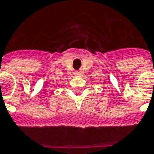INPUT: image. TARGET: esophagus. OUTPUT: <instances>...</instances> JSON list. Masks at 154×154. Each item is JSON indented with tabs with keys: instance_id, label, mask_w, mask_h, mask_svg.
<instances>
[{
	"instance_id": "1",
	"label": "esophagus",
	"mask_w": 154,
	"mask_h": 154,
	"mask_svg": "<svg viewBox=\"0 0 154 154\" xmlns=\"http://www.w3.org/2000/svg\"><path fill=\"white\" fill-rule=\"evenodd\" d=\"M75 75H76V76H79V75H82V72H81V71H75Z\"/></svg>"
}]
</instances>
